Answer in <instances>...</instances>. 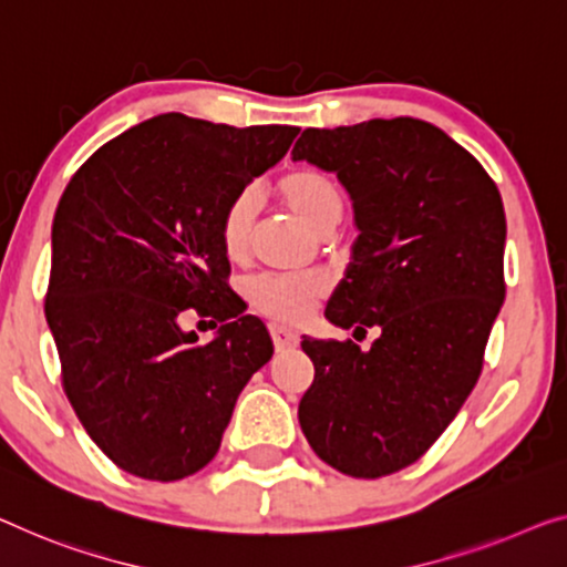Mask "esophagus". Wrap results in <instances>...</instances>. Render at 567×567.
I'll use <instances>...</instances> for the list:
<instances>
[{
	"mask_svg": "<svg viewBox=\"0 0 567 567\" xmlns=\"http://www.w3.org/2000/svg\"><path fill=\"white\" fill-rule=\"evenodd\" d=\"M269 336H272L277 351H285V349H292V346H298V336H295L292 331H287V328H282V326H269Z\"/></svg>",
	"mask_w": 567,
	"mask_h": 567,
	"instance_id": "obj_1",
	"label": "esophagus"
}]
</instances>
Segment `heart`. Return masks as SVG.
<instances>
[{
  "label": "heart",
  "mask_w": 567,
  "mask_h": 567,
  "mask_svg": "<svg viewBox=\"0 0 567 567\" xmlns=\"http://www.w3.org/2000/svg\"><path fill=\"white\" fill-rule=\"evenodd\" d=\"M280 196L285 206L310 226L312 231L328 234L343 216V196L338 185L316 171H295L280 181ZM259 196L255 188H244L226 203L218 218V239L224 255L231 261H241L249 255L251 231H255ZM328 285L318 275H259L249 282L247 295L251 308L277 323H302Z\"/></svg>",
  "instance_id": "b5f03b06"
}]
</instances>
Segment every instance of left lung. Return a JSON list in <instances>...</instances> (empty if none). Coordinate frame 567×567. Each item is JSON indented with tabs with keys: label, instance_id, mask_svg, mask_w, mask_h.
Instances as JSON below:
<instances>
[{
	"label": "left lung",
	"instance_id": "1",
	"mask_svg": "<svg viewBox=\"0 0 567 567\" xmlns=\"http://www.w3.org/2000/svg\"><path fill=\"white\" fill-rule=\"evenodd\" d=\"M292 159L338 177L359 229L326 318L379 331L369 351L302 336L316 379L298 420L328 466L379 478L415 463L478 382L504 302L502 196L471 152L412 116L306 130Z\"/></svg>",
	"mask_w": 567,
	"mask_h": 567
}]
</instances>
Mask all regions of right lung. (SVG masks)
Segmentation results:
<instances>
[{
    "label": "right lung",
    "mask_w": 567,
    "mask_h": 567,
    "mask_svg": "<svg viewBox=\"0 0 567 567\" xmlns=\"http://www.w3.org/2000/svg\"><path fill=\"white\" fill-rule=\"evenodd\" d=\"M298 132L159 114L106 142L68 183L45 318L75 415L126 473L200 471L236 396L272 359L265 323L224 282L218 218ZM193 309L223 323L208 344L182 326Z\"/></svg>",
    "instance_id": "right-lung-1"
}]
</instances>
